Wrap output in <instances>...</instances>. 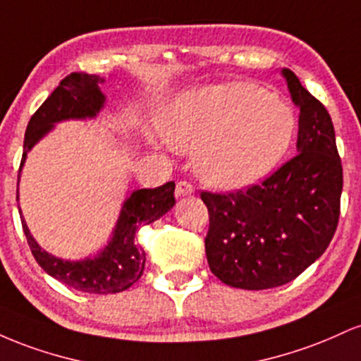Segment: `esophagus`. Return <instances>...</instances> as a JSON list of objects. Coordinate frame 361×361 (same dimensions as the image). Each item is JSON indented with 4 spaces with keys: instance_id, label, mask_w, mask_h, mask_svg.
<instances>
[{
    "instance_id": "obj_1",
    "label": "esophagus",
    "mask_w": 361,
    "mask_h": 361,
    "mask_svg": "<svg viewBox=\"0 0 361 361\" xmlns=\"http://www.w3.org/2000/svg\"><path fill=\"white\" fill-rule=\"evenodd\" d=\"M195 192V188H193V185L192 183H188V181H178L176 183V190H175V193H176V197H188V195H192Z\"/></svg>"
}]
</instances>
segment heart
<instances>
[{
  "label": "heart",
  "mask_w": 361,
  "mask_h": 361,
  "mask_svg": "<svg viewBox=\"0 0 361 361\" xmlns=\"http://www.w3.org/2000/svg\"><path fill=\"white\" fill-rule=\"evenodd\" d=\"M161 128L169 146L197 151V171L205 181L239 188L276 168L292 144L295 115L268 90L234 81L171 100Z\"/></svg>",
  "instance_id": "heart-1"
}]
</instances>
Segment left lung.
<instances>
[{"mask_svg": "<svg viewBox=\"0 0 361 361\" xmlns=\"http://www.w3.org/2000/svg\"><path fill=\"white\" fill-rule=\"evenodd\" d=\"M300 109L297 154L261 183L229 193L202 190L209 210L210 271L246 290L288 283L316 261L336 233L343 166L326 106L283 69Z\"/></svg>", "mask_w": 361, "mask_h": 361, "instance_id": "8db88e82", "label": "left lung"}]
</instances>
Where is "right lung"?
Wrapping results in <instances>:
<instances>
[{
	"mask_svg": "<svg viewBox=\"0 0 361 361\" xmlns=\"http://www.w3.org/2000/svg\"><path fill=\"white\" fill-rule=\"evenodd\" d=\"M105 80L97 74L71 73L59 81L57 88L47 97L39 110L32 115L23 140V156L20 171L27 152L56 122L66 118L94 117L103 106L105 97L98 85ZM18 200V190H16ZM175 205V181L157 188L135 190L123 204L122 214L115 227L114 238L102 255L85 261H62L40 250L39 244L28 233L22 217V227L28 246L37 263L71 288L86 293H117L127 290L140 279L146 263V252L135 243V233L140 226L157 221Z\"/></svg>",
	"mask_w": 361,
	"mask_h": 361,
	"instance_id": "right-lung-1",
	"label": "right lung"
}]
</instances>
